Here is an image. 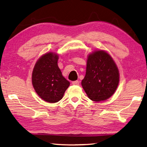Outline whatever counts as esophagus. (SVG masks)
<instances>
[{"label": "esophagus", "mask_w": 147, "mask_h": 147, "mask_svg": "<svg viewBox=\"0 0 147 147\" xmlns=\"http://www.w3.org/2000/svg\"><path fill=\"white\" fill-rule=\"evenodd\" d=\"M72 84H73V85H78L80 84V82L78 81V80L73 81V82H72Z\"/></svg>", "instance_id": "1"}]
</instances>
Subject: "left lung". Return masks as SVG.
I'll use <instances>...</instances> for the list:
<instances>
[{"label": "left lung", "instance_id": "obj_1", "mask_svg": "<svg viewBox=\"0 0 147 147\" xmlns=\"http://www.w3.org/2000/svg\"><path fill=\"white\" fill-rule=\"evenodd\" d=\"M118 69L110 55L96 51L88 56L86 74L82 85L90 100H107L115 92L119 80Z\"/></svg>", "mask_w": 147, "mask_h": 147}]
</instances>
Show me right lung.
<instances>
[{
  "label": "right lung",
  "mask_w": 147,
  "mask_h": 147,
  "mask_svg": "<svg viewBox=\"0 0 147 147\" xmlns=\"http://www.w3.org/2000/svg\"><path fill=\"white\" fill-rule=\"evenodd\" d=\"M58 55L47 53L39 58L32 73V84L40 97L49 103L59 101L70 85L58 66Z\"/></svg>",
  "instance_id": "right-lung-1"
}]
</instances>
